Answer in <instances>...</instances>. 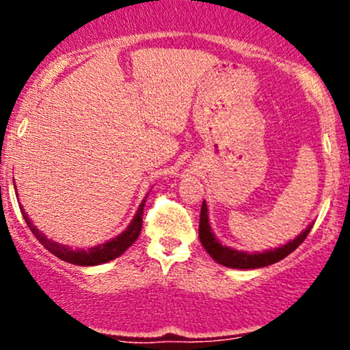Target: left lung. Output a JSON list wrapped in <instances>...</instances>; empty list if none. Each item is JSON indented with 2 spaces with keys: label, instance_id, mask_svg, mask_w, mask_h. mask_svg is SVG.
<instances>
[{
  "label": "left lung",
  "instance_id": "left-lung-1",
  "mask_svg": "<svg viewBox=\"0 0 350 350\" xmlns=\"http://www.w3.org/2000/svg\"><path fill=\"white\" fill-rule=\"evenodd\" d=\"M312 228V224L306 230L301 232L295 240L288 242L286 245H281V247L275 248V250H267L263 253H248V252H240L235 248L226 247L215 239L214 232H212L211 224H208V214H207V204L206 200L202 202L200 207V222H199V239L202 247L206 248V252L217 263L224 265L228 268H237V270H250V268H263L268 265H273L280 260H283L284 256L290 255L291 252H295L301 243L304 242L309 230Z\"/></svg>",
  "mask_w": 350,
  "mask_h": 350
}]
</instances>
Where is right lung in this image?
<instances>
[{
	"instance_id": "right-lung-1",
	"label": "right lung",
	"mask_w": 350,
	"mask_h": 350,
	"mask_svg": "<svg viewBox=\"0 0 350 350\" xmlns=\"http://www.w3.org/2000/svg\"><path fill=\"white\" fill-rule=\"evenodd\" d=\"M143 208H144V199L139 206L138 212L133 217V220L130 222V226L126 227V230L122 232L118 237L111 239L110 242H105L102 245H97V247H92L88 250H74V248L66 247V245H60L54 240L47 239L42 232L38 230V227L34 226L33 220H29L24 208L21 207L23 217L26 220L27 227L31 228V232L36 235V239L41 242L44 247L49 250L52 255H55L57 258L64 260V262H69L72 265H80V267H94V265H102L110 262V260L118 258L122 253L128 250L130 245H133V242L139 237V232H142V226H143Z\"/></svg>"
}]
</instances>
